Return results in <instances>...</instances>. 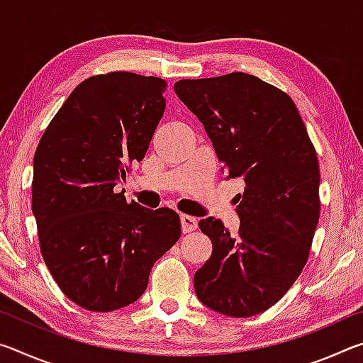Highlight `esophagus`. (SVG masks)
Listing matches in <instances>:
<instances>
[{
    "label": "esophagus",
    "instance_id": "obj_1",
    "mask_svg": "<svg viewBox=\"0 0 363 363\" xmlns=\"http://www.w3.org/2000/svg\"><path fill=\"white\" fill-rule=\"evenodd\" d=\"M181 225H182V232L184 233H189L196 229V225H199V220L194 216H189V214H182L181 216Z\"/></svg>",
    "mask_w": 363,
    "mask_h": 363
}]
</instances>
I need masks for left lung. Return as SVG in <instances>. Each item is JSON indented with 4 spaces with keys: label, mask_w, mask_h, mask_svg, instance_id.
<instances>
[{
    "label": "left lung",
    "mask_w": 363,
    "mask_h": 363,
    "mask_svg": "<svg viewBox=\"0 0 363 363\" xmlns=\"http://www.w3.org/2000/svg\"><path fill=\"white\" fill-rule=\"evenodd\" d=\"M179 99L210 136L227 177H242L237 237L201 219L213 253L195 272L199 299L229 317L272 307L299 277L320 216L314 144L285 91L243 72L179 79Z\"/></svg>",
    "instance_id": "1"
}]
</instances>
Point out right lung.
Returning a JSON list of instances; mask_svg holds the SVG:
<instances>
[{
    "label": "right lung",
    "instance_id": "obj_1",
    "mask_svg": "<svg viewBox=\"0 0 363 363\" xmlns=\"http://www.w3.org/2000/svg\"><path fill=\"white\" fill-rule=\"evenodd\" d=\"M167 82L110 72L79 83L43 133L32 210L40 250L60 290L93 312L143 296L181 237L179 214L128 203L113 187L144 158L164 113Z\"/></svg>",
    "mask_w": 363,
    "mask_h": 363
}]
</instances>
